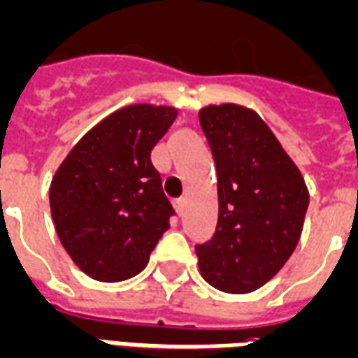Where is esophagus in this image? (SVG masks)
Returning a JSON list of instances; mask_svg holds the SVG:
<instances>
[{"instance_id": "obj_1", "label": "esophagus", "mask_w": 358, "mask_h": 358, "mask_svg": "<svg viewBox=\"0 0 358 358\" xmlns=\"http://www.w3.org/2000/svg\"><path fill=\"white\" fill-rule=\"evenodd\" d=\"M182 208H185V198H177V200H176L177 213L181 215V213H182Z\"/></svg>"}]
</instances>
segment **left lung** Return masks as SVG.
I'll return each mask as SVG.
<instances>
[{"instance_id":"obj_1","label":"left lung","mask_w":358,"mask_h":358,"mask_svg":"<svg viewBox=\"0 0 358 358\" xmlns=\"http://www.w3.org/2000/svg\"><path fill=\"white\" fill-rule=\"evenodd\" d=\"M217 166L219 220L196 245L201 278L230 294L260 289L291 259L310 192L302 173L257 111L238 103L200 109Z\"/></svg>"}]
</instances>
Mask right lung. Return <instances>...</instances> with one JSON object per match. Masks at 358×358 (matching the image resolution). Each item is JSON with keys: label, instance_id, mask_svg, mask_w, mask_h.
I'll use <instances>...</instances> for the list:
<instances>
[{"label": "right lung", "instance_id": "obj_1", "mask_svg": "<svg viewBox=\"0 0 358 358\" xmlns=\"http://www.w3.org/2000/svg\"><path fill=\"white\" fill-rule=\"evenodd\" d=\"M176 117L171 106L122 107L88 130L56 169L48 190L56 234L96 281L138 275L169 228L173 208L150 150Z\"/></svg>", "mask_w": 358, "mask_h": 358}]
</instances>
